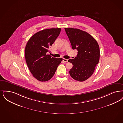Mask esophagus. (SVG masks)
Returning <instances> with one entry per match:
<instances>
[{
	"label": "esophagus",
	"instance_id": "1",
	"mask_svg": "<svg viewBox=\"0 0 123 123\" xmlns=\"http://www.w3.org/2000/svg\"><path fill=\"white\" fill-rule=\"evenodd\" d=\"M62 61H63L64 62H68V59L63 58V59H62Z\"/></svg>",
	"mask_w": 123,
	"mask_h": 123
}]
</instances>
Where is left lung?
Listing matches in <instances>:
<instances>
[{"label":"left lung","mask_w":123,"mask_h":123,"mask_svg":"<svg viewBox=\"0 0 123 123\" xmlns=\"http://www.w3.org/2000/svg\"><path fill=\"white\" fill-rule=\"evenodd\" d=\"M73 49L78 50L77 56L69 59L73 64L70 76L80 82L88 79L93 74L100 59V49L96 40L88 32L77 28H65Z\"/></svg>","instance_id":"1"}]
</instances>
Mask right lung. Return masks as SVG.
Returning a JSON list of instances; mask_svg holds the SVG:
<instances>
[{
    "instance_id": "add662e5",
    "label": "right lung",
    "mask_w": 123,
    "mask_h": 123,
    "mask_svg": "<svg viewBox=\"0 0 123 123\" xmlns=\"http://www.w3.org/2000/svg\"><path fill=\"white\" fill-rule=\"evenodd\" d=\"M61 28H49L34 34L27 43L25 55L27 65L32 76L45 82L52 78L62 60L51 57L49 49L58 37Z\"/></svg>"
}]
</instances>
